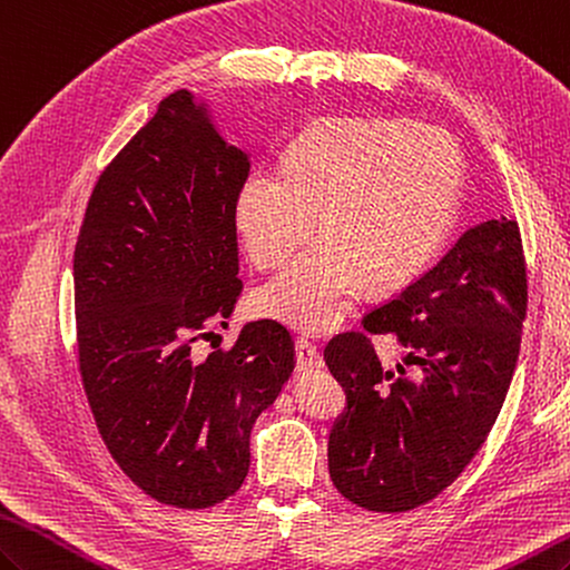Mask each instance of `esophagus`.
<instances>
[{
    "label": "esophagus",
    "mask_w": 570,
    "mask_h": 570,
    "mask_svg": "<svg viewBox=\"0 0 570 570\" xmlns=\"http://www.w3.org/2000/svg\"><path fill=\"white\" fill-rule=\"evenodd\" d=\"M295 351H297V371H317L322 368V356L314 344L305 338L295 341Z\"/></svg>",
    "instance_id": "34e87169"
}]
</instances>
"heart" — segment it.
Here are the masks:
<instances>
[{"instance_id":"heart-1","label":"heart","mask_w":570,"mask_h":570,"mask_svg":"<svg viewBox=\"0 0 570 570\" xmlns=\"http://www.w3.org/2000/svg\"><path fill=\"white\" fill-rule=\"evenodd\" d=\"M463 195V156L451 136L407 119H322L289 141L283 168L238 183L234 226L258 271L281 268L317 224L324 234L253 309L305 334L346 320L368 281L397 287L449 238Z\"/></svg>"}]
</instances>
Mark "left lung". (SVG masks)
<instances>
[{"label":"left lung","mask_w":570,"mask_h":570,"mask_svg":"<svg viewBox=\"0 0 570 570\" xmlns=\"http://www.w3.org/2000/svg\"><path fill=\"white\" fill-rule=\"evenodd\" d=\"M527 265L520 226L488 219L461 234L432 271L324 348L346 392L328 434L336 490L371 512L434 500L485 444L522 344ZM368 333H392L415 365L383 370Z\"/></svg>","instance_id":"1"}]
</instances>
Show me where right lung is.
<instances>
[{
	"instance_id": "right-lung-1",
	"label": "right lung",
	"mask_w": 570,
	"mask_h": 570,
	"mask_svg": "<svg viewBox=\"0 0 570 570\" xmlns=\"http://www.w3.org/2000/svg\"><path fill=\"white\" fill-rule=\"evenodd\" d=\"M248 170L207 105L173 92L99 175L75 246L78 361L99 434L146 495L183 510L242 488L250 429L295 368L273 320L248 322L232 351H193L242 295L232 209Z\"/></svg>"
}]
</instances>
